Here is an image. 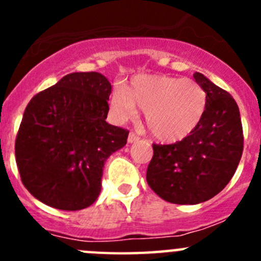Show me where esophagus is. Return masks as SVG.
<instances>
[{
  "label": "esophagus",
  "mask_w": 261,
  "mask_h": 261,
  "mask_svg": "<svg viewBox=\"0 0 261 261\" xmlns=\"http://www.w3.org/2000/svg\"><path fill=\"white\" fill-rule=\"evenodd\" d=\"M138 140H140V137H138V136L136 135L135 132L129 133V136H128V142H129V144H133V142L138 141Z\"/></svg>",
  "instance_id": "1"
}]
</instances>
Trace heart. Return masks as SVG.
Instances as JSON below:
<instances>
[{
    "label": "heart",
    "mask_w": 261,
    "mask_h": 261,
    "mask_svg": "<svg viewBox=\"0 0 261 261\" xmlns=\"http://www.w3.org/2000/svg\"><path fill=\"white\" fill-rule=\"evenodd\" d=\"M111 107L119 120L145 111V123L158 141L174 144L197 128L206 107V94L197 82L179 77L144 74L133 78L128 90L117 87Z\"/></svg>",
    "instance_id": "obj_1"
}]
</instances>
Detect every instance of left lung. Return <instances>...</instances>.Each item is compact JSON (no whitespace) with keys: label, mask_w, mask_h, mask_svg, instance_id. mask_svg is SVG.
Here are the masks:
<instances>
[{"label":"left lung","mask_w":261,"mask_h":261,"mask_svg":"<svg viewBox=\"0 0 261 261\" xmlns=\"http://www.w3.org/2000/svg\"><path fill=\"white\" fill-rule=\"evenodd\" d=\"M193 78L206 93V107L197 128L170 145L153 144L146 180L172 204H199L227 186L243 153V128L237 102L227 91L196 71Z\"/></svg>","instance_id":"8db88e82"}]
</instances>
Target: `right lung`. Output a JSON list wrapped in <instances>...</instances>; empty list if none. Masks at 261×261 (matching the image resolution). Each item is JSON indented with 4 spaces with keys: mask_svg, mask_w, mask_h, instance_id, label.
<instances>
[{
    "mask_svg": "<svg viewBox=\"0 0 261 261\" xmlns=\"http://www.w3.org/2000/svg\"><path fill=\"white\" fill-rule=\"evenodd\" d=\"M111 84L96 71L70 73L27 105L15 161L27 191L61 211H81L100 193L106 159L129 130L106 121Z\"/></svg>",
    "mask_w": 261,
    "mask_h": 261,
    "instance_id": "1",
    "label": "right lung"
}]
</instances>
